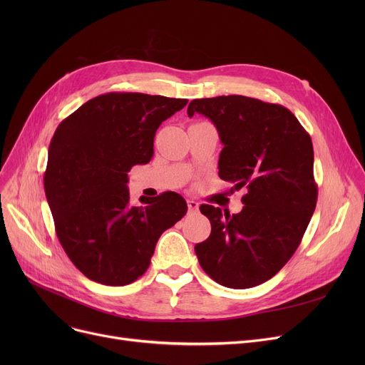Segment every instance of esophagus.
Returning <instances> with one entry per match:
<instances>
[{
  "mask_svg": "<svg viewBox=\"0 0 365 365\" xmlns=\"http://www.w3.org/2000/svg\"><path fill=\"white\" fill-rule=\"evenodd\" d=\"M198 207H200L198 201H195V200H187V208H189V212H198Z\"/></svg>",
  "mask_w": 365,
  "mask_h": 365,
  "instance_id": "obj_1",
  "label": "esophagus"
}]
</instances>
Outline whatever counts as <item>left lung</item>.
Here are the masks:
<instances>
[{
  "mask_svg": "<svg viewBox=\"0 0 365 365\" xmlns=\"http://www.w3.org/2000/svg\"><path fill=\"white\" fill-rule=\"evenodd\" d=\"M201 113L219 131V176L245 187L238 215L202 204L212 234L195 245L204 272L229 289L271 279L290 260L315 212L311 136L281 105L231 94L195 99L187 115Z\"/></svg>",
  "mask_w": 365,
  "mask_h": 365,
  "instance_id": "8db88e82",
  "label": "left lung"
}]
</instances>
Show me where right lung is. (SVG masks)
Returning a JSON list of instances; mask_svg holds the SVG:
<instances>
[{
	"label": "right lung",
	"mask_w": 365,
	"mask_h": 365,
	"mask_svg": "<svg viewBox=\"0 0 365 365\" xmlns=\"http://www.w3.org/2000/svg\"><path fill=\"white\" fill-rule=\"evenodd\" d=\"M186 99L106 93L80 106L56 128L44 190L54 227L71 262L91 281L127 285L149 267L165 229L187 212L176 192L130 205L128 175L153 155L163 121Z\"/></svg>",
	"instance_id": "obj_1"
}]
</instances>
